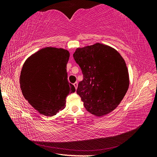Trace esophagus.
I'll return each instance as SVG.
<instances>
[{
    "label": "esophagus",
    "instance_id": "1",
    "mask_svg": "<svg viewBox=\"0 0 157 157\" xmlns=\"http://www.w3.org/2000/svg\"><path fill=\"white\" fill-rule=\"evenodd\" d=\"M73 85H74V86H75V89H77V88H78V82H75V83L73 84Z\"/></svg>",
    "mask_w": 157,
    "mask_h": 157
}]
</instances>
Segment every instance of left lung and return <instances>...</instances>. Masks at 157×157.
<instances>
[{"label": "left lung", "mask_w": 157, "mask_h": 157, "mask_svg": "<svg viewBox=\"0 0 157 157\" xmlns=\"http://www.w3.org/2000/svg\"><path fill=\"white\" fill-rule=\"evenodd\" d=\"M73 57L84 75L77 94L85 109L98 117L111 113L129 88L128 69L123 57L113 48L101 43L78 48Z\"/></svg>", "instance_id": "obj_1"}]
</instances>
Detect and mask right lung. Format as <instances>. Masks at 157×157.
<instances>
[{
	"label": "right lung",
	"mask_w": 157,
	"mask_h": 157,
	"mask_svg": "<svg viewBox=\"0 0 157 157\" xmlns=\"http://www.w3.org/2000/svg\"><path fill=\"white\" fill-rule=\"evenodd\" d=\"M69 57L67 50L46 47L30 55L23 63L20 75L21 91L42 115H56L66 107L68 94L75 91L67 79Z\"/></svg>",
	"instance_id": "obj_1"
}]
</instances>
